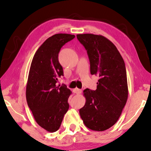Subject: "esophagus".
Wrapping results in <instances>:
<instances>
[{"label": "esophagus", "mask_w": 151, "mask_h": 151, "mask_svg": "<svg viewBox=\"0 0 151 151\" xmlns=\"http://www.w3.org/2000/svg\"><path fill=\"white\" fill-rule=\"evenodd\" d=\"M74 93H76V94H80L81 92H82V90L76 88L74 89Z\"/></svg>", "instance_id": "34e87169"}]
</instances>
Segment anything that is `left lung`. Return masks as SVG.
<instances>
[{
    "mask_svg": "<svg viewBox=\"0 0 151 151\" xmlns=\"http://www.w3.org/2000/svg\"><path fill=\"white\" fill-rule=\"evenodd\" d=\"M77 37L87 51L91 74L99 78L96 90L83 91L86 103L79 114L86 127L102 132L117 122L127 101L124 62L115 45L103 36L83 34Z\"/></svg>",
    "mask_w": 151,
    "mask_h": 151,
    "instance_id": "8db88e82",
    "label": "left lung"
}]
</instances>
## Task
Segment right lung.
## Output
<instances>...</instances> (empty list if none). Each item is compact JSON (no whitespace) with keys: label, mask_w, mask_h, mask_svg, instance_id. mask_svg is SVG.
<instances>
[{"label":"right lung","mask_w":151,"mask_h":151,"mask_svg":"<svg viewBox=\"0 0 151 151\" xmlns=\"http://www.w3.org/2000/svg\"><path fill=\"white\" fill-rule=\"evenodd\" d=\"M74 37L68 34L49 37L36 50L31 64L26 88L27 104L37 124L49 132L59 129L69 109L68 100L72 92L65 85H56L58 78L63 76L58 53Z\"/></svg>","instance_id":"add662e5"}]
</instances>
